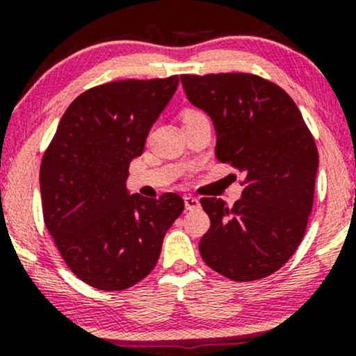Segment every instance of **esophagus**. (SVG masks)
<instances>
[{"label":"esophagus","mask_w":356,"mask_h":356,"mask_svg":"<svg viewBox=\"0 0 356 356\" xmlns=\"http://www.w3.org/2000/svg\"><path fill=\"white\" fill-rule=\"evenodd\" d=\"M184 202H186V209L189 211L199 209V207H201V202H199V199L194 197V195H186V197H184Z\"/></svg>","instance_id":"esophagus-1"}]
</instances>
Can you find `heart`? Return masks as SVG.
<instances>
[{"instance_id": "1", "label": "heart", "mask_w": 356, "mask_h": 356, "mask_svg": "<svg viewBox=\"0 0 356 356\" xmlns=\"http://www.w3.org/2000/svg\"><path fill=\"white\" fill-rule=\"evenodd\" d=\"M195 115H201V112H195V110H186V112H184V118L195 117Z\"/></svg>"}]
</instances>
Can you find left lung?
Instances as JSON below:
<instances>
[{
    "mask_svg": "<svg viewBox=\"0 0 356 356\" xmlns=\"http://www.w3.org/2000/svg\"><path fill=\"white\" fill-rule=\"evenodd\" d=\"M187 99L211 117L216 157L244 174L229 207L201 199L211 227L204 263L232 281L277 271L303 239L312 214L318 150L300 108L283 88L249 73L181 75Z\"/></svg>",
    "mask_w": 356,
    "mask_h": 356,
    "instance_id": "8db88e82",
    "label": "left lung"
}]
</instances>
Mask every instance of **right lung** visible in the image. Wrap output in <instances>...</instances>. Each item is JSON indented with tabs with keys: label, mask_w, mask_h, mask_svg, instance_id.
Returning a JSON list of instances; mask_svg holds the SVG:
<instances>
[{
	"label": "right lung",
	"mask_w": 356,
	"mask_h": 356,
	"mask_svg": "<svg viewBox=\"0 0 356 356\" xmlns=\"http://www.w3.org/2000/svg\"><path fill=\"white\" fill-rule=\"evenodd\" d=\"M179 76L99 85L72 102L40 167L43 218L76 277L120 291L149 275L181 195H130L129 165L177 90Z\"/></svg>",
	"instance_id": "obj_1"
}]
</instances>
